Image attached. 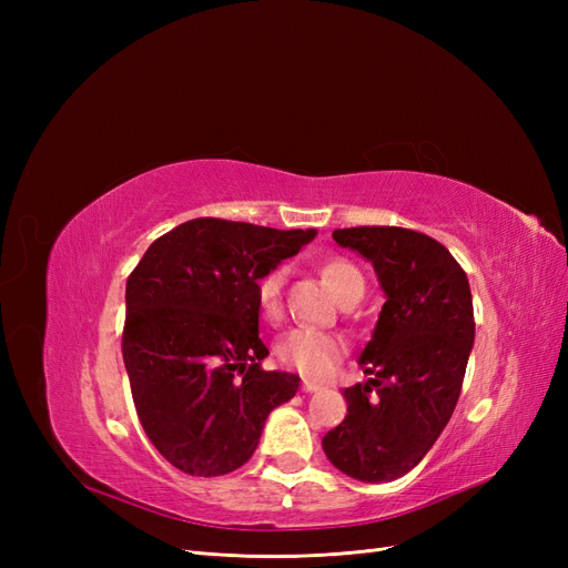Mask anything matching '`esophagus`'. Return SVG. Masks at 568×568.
<instances>
[{
	"label": "esophagus",
	"mask_w": 568,
	"mask_h": 568,
	"mask_svg": "<svg viewBox=\"0 0 568 568\" xmlns=\"http://www.w3.org/2000/svg\"><path fill=\"white\" fill-rule=\"evenodd\" d=\"M301 388L305 390V393H315V390H320L322 386L320 384H315V382H307V379H303V384H301Z\"/></svg>",
	"instance_id": "1"
}]
</instances>
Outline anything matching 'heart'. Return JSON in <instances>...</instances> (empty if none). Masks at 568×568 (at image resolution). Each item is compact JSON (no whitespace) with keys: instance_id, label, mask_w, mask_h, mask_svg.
I'll return each mask as SVG.
<instances>
[{"instance_id":"heart-1","label":"heart","mask_w":568,"mask_h":568,"mask_svg":"<svg viewBox=\"0 0 568 568\" xmlns=\"http://www.w3.org/2000/svg\"><path fill=\"white\" fill-rule=\"evenodd\" d=\"M322 277L332 286L338 301L351 294L355 288H365V277L353 263L343 261V257H332L322 265ZM286 282V270L274 267L267 274H263L255 288L257 307L265 320H277L282 315V291ZM348 343L343 336L332 332L311 329V326H298L291 329L280 343H277V357L280 363L288 369L298 372L307 379H326L332 376L338 363L346 355Z\"/></svg>"}]
</instances>
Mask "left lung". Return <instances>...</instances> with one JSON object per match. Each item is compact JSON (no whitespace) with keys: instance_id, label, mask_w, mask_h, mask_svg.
<instances>
[{"instance_id":"8db88e82","label":"left lung","mask_w":568,"mask_h":568,"mask_svg":"<svg viewBox=\"0 0 568 568\" xmlns=\"http://www.w3.org/2000/svg\"><path fill=\"white\" fill-rule=\"evenodd\" d=\"M332 236L374 265L386 303L359 355L369 382L343 390L348 415L322 448L343 474L384 484L415 469L453 417L474 346L471 288L450 251L422 232Z\"/></svg>"}]
</instances>
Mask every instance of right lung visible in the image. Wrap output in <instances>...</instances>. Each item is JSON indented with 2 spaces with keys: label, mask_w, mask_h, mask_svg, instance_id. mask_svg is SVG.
Wrapping results in <instances>:
<instances>
[{
  "label": "right lung",
  "mask_w": 568,
  "mask_h": 568,
  "mask_svg": "<svg viewBox=\"0 0 568 568\" xmlns=\"http://www.w3.org/2000/svg\"><path fill=\"white\" fill-rule=\"evenodd\" d=\"M315 230L196 217L153 242L125 286L123 359L149 440L173 467L222 476L242 467L270 412L298 376L265 372L255 288Z\"/></svg>",
  "instance_id": "add662e5"
}]
</instances>
